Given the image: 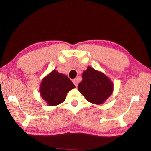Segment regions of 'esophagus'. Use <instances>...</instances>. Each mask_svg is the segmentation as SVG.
Segmentation results:
<instances>
[{"label":"esophagus","instance_id":"esophagus-1","mask_svg":"<svg viewBox=\"0 0 151 151\" xmlns=\"http://www.w3.org/2000/svg\"><path fill=\"white\" fill-rule=\"evenodd\" d=\"M73 83H74V85L76 86V87H77L78 86V79L77 78H75L73 80Z\"/></svg>","mask_w":151,"mask_h":151}]
</instances>
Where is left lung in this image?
<instances>
[{"mask_svg":"<svg viewBox=\"0 0 151 151\" xmlns=\"http://www.w3.org/2000/svg\"><path fill=\"white\" fill-rule=\"evenodd\" d=\"M78 89L88 101L100 104L111 95L113 84L103 73L88 66L83 73V80Z\"/></svg>","mask_w":151,"mask_h":151,"instance_id":"left-lung-1","label":"left lung"}]
</instances>
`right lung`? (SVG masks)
I'll list each match as a JSON object with an SVG mask.
<instances>
[{"label": "right lung", "mask_w": 151, "mask_h": 151, "mask_svg": "<svg viewBox=\"0 0 151 151\" xmlns=\"http://www.w3.org/2000/svg\"><path fill=\"white\" fill-rule=\"evenodd\" d=\"M75 88L67 76L53 70L43 79L40 85L42 98L50 106H55L65 100L68 91Z\"/></svg>", "instance_id": "add662e5"}]
</instances>
